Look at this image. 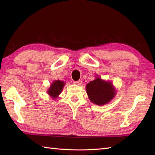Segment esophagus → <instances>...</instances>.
I'll use <instances>...</instances> for the list:
<instances>
[{
  "instance_id": "obj_1",
  "label": "esophagus",
  "mask_w": 155,
  "mask_h": 155,
  "mask_svg": "<svg viewBox=\"0 0 155 155\" xmlns=\"http://www.w3.org/2000/svg\"><path fill=\"white\" fill-rule=\"evenodd\" d=\"M74 84H77V85H81V84H82V81H74Z\"/></svg>"
}]
</instances>
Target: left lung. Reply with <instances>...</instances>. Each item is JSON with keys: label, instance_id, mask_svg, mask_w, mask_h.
Here are the masks:
<instances>
[{"label": "left lung", "instance_id": "8db88e82", "mask_svg": "<svg viewBox=\"0 0 155 155\" xmlns=\"http://www.w3.org/2000/svg\"><path fill=\"white\" fill-rule=\"evenodd\" d=\"M86 89L92 103L101 106L109 103L116 94V91L110 82L102 80L98 77L87 84Z\"/></svg>", "mask_w": 155, "mask_h": 155}]
</instances>
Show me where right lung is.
Masks as SVG:
<instances>
[{"label": "right lung", "instance_id": "1", "mask_svg": "<svg viewBox=\"0 0 155 155\" xmlns=\"http://www.w3.org/2000/svg\"><path fill=\"white\" fill-rule=\"evenodd\" d=\"M64 84H65L63 81L59 80L54 81L51 85L49 89H48L47 93L50 95L53 99H56V98L58 97V95L61 94Z\"/></svg>", "mask_w": 155, "mask_h": 155}]
</instances>
